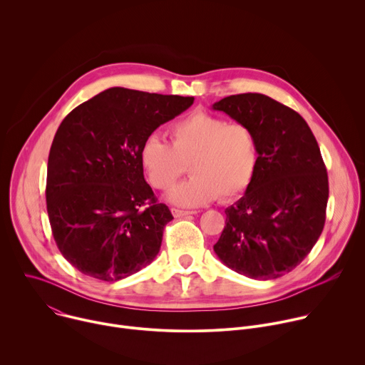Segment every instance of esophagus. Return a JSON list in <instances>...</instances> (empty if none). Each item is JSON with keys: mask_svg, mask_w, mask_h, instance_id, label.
Returning a JSON list of instances; mask_svg holds the SVG:
<instances>
[{"mask_svg": "<svg viewBox=\"0 0 365 365\" xmlns=\"http://www.w3.org/2000/svg\"><path fill=\"white\" fill-rule=\"evenodd\" d=\"M172 214L175 218H180V217H187V215H193L195 212L193 211H182V210H176V207H173L172 210Z\"/></svg>", "mask_w": 365, "mask_h": 365, "instance_id": "1", "label": "esophagus"}]
</instances>
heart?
Returning <instances> with one entry per match:
<instances>
[{"label":"heart","instance_id":"b5f03b06","mask_svg":"<svg viewBox=\"0 0 365 365\" xmlns=\"http://www.w3.org/2000/svg\"><path fill=\"white\" fill-rule=\"evenodd\" d=\"M172 145L159 135L147 137L138 153L148 182L160 190L170 189L190 162V179L178 185L168 199L183 207H196L240 196L251 185L258 168L254 131L205 111L176 121L170 130Z\"/></svg>","mask_w":365,"mask_h":365}]
</instances>
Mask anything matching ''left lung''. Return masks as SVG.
I'll list each match as a JSON object with an SVG mask.
<instances>
[{"label":"left lung","mask_w":365,"mask_h":365,"mask_svg":"<svg viewBox=\"0 0 365 365\" xmlns=\"http://www.w3.org/2000/svg\"><path fill=\"white\" fill-rule=\"evenodd\" d=\"M212 110L247 124L258 144L255 176L225 210L214 251L250 279L282 277L303 262L325 225L329 186L318 141L296 111L263 93L231 95Z\"/></svg>","instance_id":"1"}]
</instances>
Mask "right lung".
<instances>
[{
    "label": "right lung",
    "mask_w": 365,
    "mask_h": 365,
    "mask_svg": "<svg viewBox=\"0 0 365 365\" xmlns=\"http://www.w3.org/2000/svg\"><path fill=\"white\" fill-rule=\"evenodd\" d=\"M193 99L117 86L81 103L59 125L47 162V214L58 248L81 273L117 282L159 254L173 217L144 180L138 153Z\"/></svg>",
    "instance_id": "obj_1"
}]
</instances>
